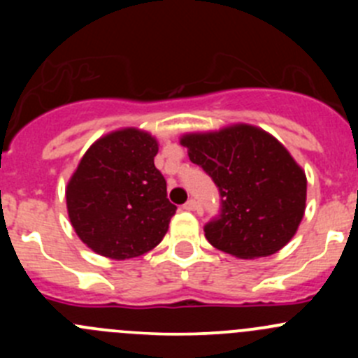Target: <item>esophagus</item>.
<instances>
[{
    "label": "esophagus",
    "mask_w": 358,
    "mask_h": 358,
    "mask_svg": "<svg viewBox=\"0 0 358 358\" xmlns=\"http://www.w3.org/2000/svg\"><path fill=\"white\" fill-rule=\"evenodd\" d=\"M183 209H185V211H196L197 201L196 199H189L185 202V204H183Z\"/></svg>",
    "instance_id": "obj_1"
}]
</instances>
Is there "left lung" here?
Returning <instances> with one entry per match:
<instances>
[{"label":"left lung","mask_w":358,"mask_h":358,"mask_svg":"<svg viewBox=\"0 0 358 358\" xmlns=\"http://www.w3.org/2000/svg\"><path fill=\"white\" fill-rule=\"evenodd\" d=\"M180 143L222 196V215L204 227L211 246L255 259L280 251L294 237L306 208V175L275 136L239 122L185 133Z\"/></svg>","instance_id":"1"}]
</instances>
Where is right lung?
Segmentation results:
<instances>
[{
    "label": "right lung",
    "instance_id": "add662e5",
    "mask_svg": "<svg viewBox=\"0 0 358 358\" xmlns=\"http://www.w3.org/2000/svg\"><path fill=\"white\" fill-rule=\"evenodd\" d=\"M157 140L121 128L92 143L66 187L67 213L79 239L96 255L129 259L166 236L176 206L154 166Z\"/></svg>",
    "mask_w": 358,
    "mask_h": 358
}]
</instances>
